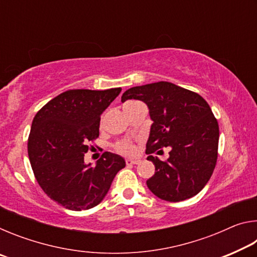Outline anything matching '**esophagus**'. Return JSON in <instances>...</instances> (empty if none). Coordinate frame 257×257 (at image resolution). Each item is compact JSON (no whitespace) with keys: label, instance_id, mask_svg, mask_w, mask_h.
Wrapping results in <instances>:
<instances>
[{"label":"esophagus","instance_id":"obj_1","mask_svg":"<svg viewBox=\"0 0 257 257\" xmlns=\"http://www.w3.org/2000/svg\"><path fill=\"white\" fill-rule=\"evenodd\" d=\"M141 162H142V160H139V159H135V160L127 159L125 160V163L127 164H139Z\"/></svg>","mask_w":257,"mask_h":257}]
</instances>
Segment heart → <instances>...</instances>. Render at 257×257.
I'll return each instance as SVG.
<instances>
[{
  "label": "heart",
  "instance_id": "heart-1",
  "mask_svg": "<svg viewBox=\"0 0 257 257\" xmlns=\"http://www.w3.org/2000/svg\"><path fill=\"white\" fill-rule=\"evenodd\" d=\"M138 102H134V101H130L127 102L124 104V106H129V105H134V104H137ZM123 106V107H124ZM116 151L119 152L121 154H125V155H130V154H134L135 153V146L132 144V143L128 142V141H123V142H120L116 144L115 146Z\"/></svg>",
  "mask_w": 257,
  "mask_h": 257
}]
</instances>
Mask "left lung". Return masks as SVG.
Returning a JSON list of instances; mask_svg holds the SVG:
<instances>
[{"instance_id": "1", "label": "left lung", "mask_w": 257, "mask_h": 257, "mask_svg": "<svg viewBox=\"0 0 257 257\" xmlns=\"http://www.w3.org/2000/svg\"><path fill=\"white\" fill-rule=\"evenodd\" d=\"M138 99L149 107L153 121L146 143L147 160L155 165L146 181L155 196L180 202L197 195L213 173L217 159L219 124L201 95L172 82L159 81L125 90L121 102ZM170 147L169 159L150 154Z\"/></svg>"}]
</instances>
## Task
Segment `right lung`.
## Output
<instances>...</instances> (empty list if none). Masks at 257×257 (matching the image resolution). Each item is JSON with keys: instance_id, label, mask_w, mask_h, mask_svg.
<instances>
[{"instance_id": "1", "label": "right lung", "mask_w": 257, "mask_h": 257, "mask_svg": "<svg viewBox=\"0 0 257 257\" xmlns=\"http://www.w3.org/2000/svg\"><path fill=\"white\" fill-rule=\"evenodd\" d=\"M120 92L67 90L45 104L33 120L28 156L34 175L47 196L68 210L98 205L125 167L122 156L111 152H105L95 167L84 161L87 143L99 135L102 113Z\"/></svg>"}]
</instances>
